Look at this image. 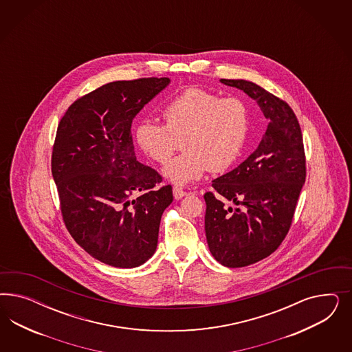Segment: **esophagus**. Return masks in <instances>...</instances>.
<instances>
[{
	"mask_svg": "<svg viewBox=\"0 0 352 352\" xmlns=\"http://www.w3.org/2000/svg\"><path fill=\"white\" fill-rule=\"evenodd\" d=\"M173 195H174L175 199H182L183 196L187 195V192L184 191V190H182L181 187H178V186H174V187H173Z\"/></svg>",
	"mask_w": 352,
	"mask_h": 352,
	"instance_id": "obj_1",
	"label": "esophagus"
}]
</instances>
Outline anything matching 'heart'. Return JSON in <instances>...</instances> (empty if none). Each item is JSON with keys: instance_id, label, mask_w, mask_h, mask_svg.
I'll return each mask as SVG.
<instances>
[{"instance_id": "1", "label": "heart", "mask_w": 352, "mask_h": 352, "mask_svg": "<svg viewBox=\"0 0 352 352\" xmlns=\"http://www.w3.org/2000/svg\"><path fill=\"white\" fill-rule=\"evenodd\" d=\"M165 124L143 121L135 129L139 148L164 168L175 184L197 181L206 171H224L241 156L250 128L249 108L239 96L221 98L201 87H187L165 107Z\"/></svg>"}]
</instances>
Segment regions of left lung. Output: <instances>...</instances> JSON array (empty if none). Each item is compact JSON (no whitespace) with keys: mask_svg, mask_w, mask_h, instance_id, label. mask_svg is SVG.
I'll return each instance as SVG.
<instances>
[{"mask_svg":"<svg viewBox=\"0 0 352 352\" xmlns=\"http://www.w3.org/2000/svg\"><path fill=\"white\" fill-rule=\"evenodd\" d=\"M221 82L254 99L270 121L258 148L214 179V192L204 195L210 253L221 265L236 268L272 254L288 234L306 181V156L298 120L287 102L246 80ZM227 201L242 208H227Z\"/></svg>","mask_w":352,"mask_h":352,"instance_id":"8db88e82","label":"left lung"}]
</instances>
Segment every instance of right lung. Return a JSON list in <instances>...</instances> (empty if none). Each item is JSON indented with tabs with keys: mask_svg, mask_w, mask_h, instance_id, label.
<instances>
[{
	"mask_svg": "<svg viewBox=\"0 0 352 352\" xmlns=\"http://www.w3.org/2000/svg\"><path fill=\"white\" fill-rule=\"evenodd\" d=\"M168 77L115 81L78 98L60 120L52 173L68 232L108 266L133 268L156 252L170 184L137 160L131 122Z\"/></svg>",
	"mask_w": 352,
	"mask_h": 352,
	"instance_id": "1",
	"label": "right lung"
}]
</instances>
